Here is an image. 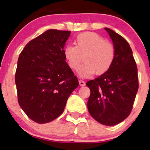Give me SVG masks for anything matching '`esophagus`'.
Segmentation results:
<instances>
[{
	"mask_svg": "<svg viewBox=\"0 0 150 150\" xmlns=\"http://www.w3.org/2000/svg\"><path fill=\"white\" fill-rule=\"evenodd\" d=\"M79 84H80V87H84V86H85V81H83V80H79Z\"/></svg>",
	"mask_w": 150,
	"mask_h": 150,
	"instance_id": "34e87169",
	"label": "esophagus"
}]
</instances>
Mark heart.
Returning a JSON list of instances; mask_svg holds the SVG:
<instances>
[{
    "mask_svg": "<svg viewBox=\"0 0 150 150\" xmlns=\"http://www.w3.org/2000/svg\"><path fill=\"white\" fill-rule=\"evenodd\" d=\"M75 46H67L63 54L70 69L77 71L81 63L79 75L82 77L91 76L95 73L102 75L113 65L116 57V50L111 42L94 32L79 34L75 40Z\"/></svg>",
    "mask_w": 150,
    "mask_h": 150,
    "instance_id": "obj_1",
    "label": "heart"
}]
</instances>
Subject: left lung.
I'll return each mask as SVG.
<instances>
[{"mask_svg":"<svg viewBox=\"0 0 150 150\" xmlns=\"http://www.w3.org/2000/svg\"><path fill=\"white\" fill-rule=\"evenodd\" d=\"M104 29L112 40L116 57L106 73L86 83L91 92L87 108L97 121L112 126L131 112L138 90V74L128 42L111 29Z\"/></svg>","mask_w":150,"mask_h":150,"instance_id":"left-lung-1","label":"left lung"}]
</instances>
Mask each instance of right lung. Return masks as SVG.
I'll return each mask as SVG.
<instances>
[{"mask_svg": "<svg viewBox=\"0 0 150 150\" xmlns=\"http://www.w3.org/2000/svg\"><path fill=\"white\" fill-rule=\"evenodd\" d=\"M70 35V31H46L31 40L19 56L15 77L18 103L37 123L58 118L79 85L63 54Z\"/></svg>", "mask_w": 150, "mask_h": 150, "instance_id": "obj_1", "label": "right lung"}]
</instances>
